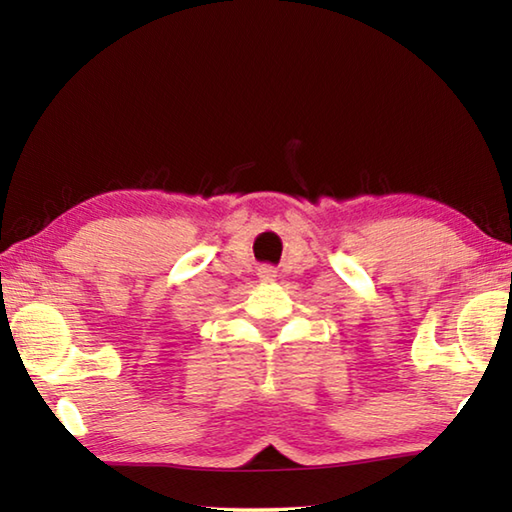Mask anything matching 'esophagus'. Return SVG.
<instances>
[{"mask_svg":"<svg viewBox=\"0 0 512 512\" xmlns=\"http://www.w3.org/2000/svg\"><path fill=\"white\" fill-rule=\"evenodd\" d=\"M259 277H264V280H273V271H262V273H259Z\"/></svg>","mask_w":512,"mask_h":512,"instance_id":"obj_1","label":"esophagus"}]
</instances>
